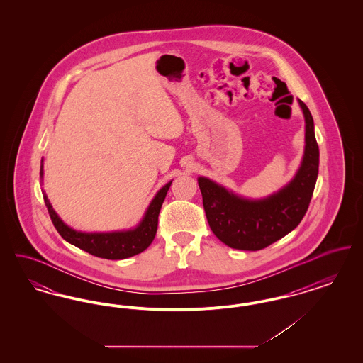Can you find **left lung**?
Listing matches in <instances>:
<instances>
[{
    "mask_svg": "<svg viewBox=\"0 0 363 363\" xmlns=\"http://www.w3.org/2000/svg\"><path fill=\"white\" fill-rule=\"evenodd\" d=\"M305 117V150L293 179L262 199H247L199 177L203 206L212 233L233 249L256 252L279 241L305 216L318 175L320 151L308 106L298 99Z\"/></svg>",
    "mask_w": 363,
    "mask_h": 363,
    "instance_id": "left-lung-1",
    "label": "left lung"
}]
</instances>
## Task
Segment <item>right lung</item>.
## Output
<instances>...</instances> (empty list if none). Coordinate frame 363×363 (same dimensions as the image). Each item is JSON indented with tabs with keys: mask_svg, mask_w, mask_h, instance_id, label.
Instances as JSON below:
<instances>
[{
	"mask_svg": "<svg viewBox=\"0 0 363 363\" xmlns=\"http://www.w3.org/2000/svg\"><path fill=\"white\" fill-rule=\"evenodd\" d=\"M40 178L43 179V159L40 162ZM172 182L173 181L167 182L162 189L157 190L155 197L151 200L138 225L120 231L86 233L74 230L58 216L45 191L43 199L52 218V225L65 241L101 259H123L144 252L154 241L157 230V216Z\"/></svg>",
	"mask_w": 363,
	"mask_h": 363,
	"instance_id": "obj_1",
	"label": "right lung"
}]
</instances>
